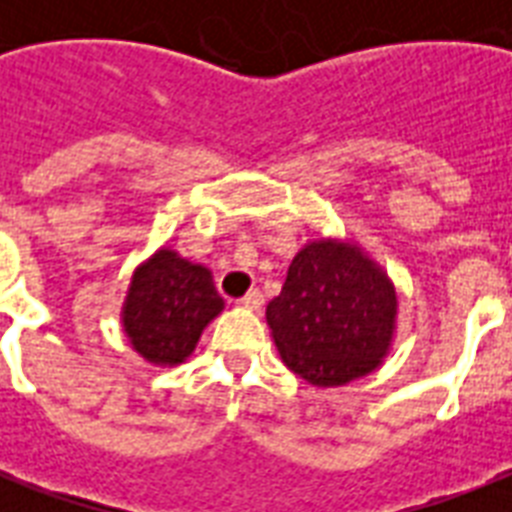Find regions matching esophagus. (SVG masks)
Instances as JSON below:
<instances>
[{"label":"esophagus","mask_w":512,"mask_h":512,"mask_svg":"<svg viewBox=\"0 0 512 512\" xmlns=\"http://www.w3.org/2000/svg\"><path fill=\"white\" fill-rule=\"evenodd\" d=\"M241 305L249 308V311H260V305H263V295H260V289H249L247 295L241 297Z\"/></svg>","instance_id":"esophagus-1"}]
</instances>
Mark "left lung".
Masks as SVG:
<instances>
[{"label":"left lung","mask_w":512,"mask_h":512,"mask_svg":"<svg viewBox=\"0 0 512 512\" xmlns=\"http://www.w3.org/2000/svg\"><path fill=\"white\" fill-rule=\"evenodd\" d=\"M396 287L350 241L305 244L265 308L281 361L316 388L374 372L396 329Z\"/></svg>","instance_id":"obj_1"}]
</instances>
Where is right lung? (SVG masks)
<instances>
[{"label": "right lung", "instance_id": "1", "mask_svg": "<svg viewBox=\"0 0 512 512\" xmlns=\"http://www.w3.org/2000/svg\"><path fill=\"white\" fill-rule=\"evenodd\" d=\"M223 305L209 268L162 247L132 273L122 308L124 332L151 364H183Z\"/></svg>", "mask_w": 512, "mask_h": 512}]
</instances>
